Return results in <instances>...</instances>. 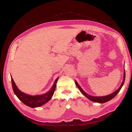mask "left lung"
<instances>
[{"instance_id":"8db88e82","label":"left lung","mask_w":132,"mask_h":132,"mask_svg":"<svg viewBox=\"0 0 132 132\" xmlns=\"http://www.w3.org/2000/svg\"><path fill=\"white\" fill-rule=\"evenodd\" d=\"M125 76H126V74H125V71L124 72V77H123V82L122 83L121 85L120 86V87H119V89L116 91L115 92H114L113 93L109 95H107V96H101V97H95V96H91L88 95L87 94H86L85 92L82 89L81 87L77 83V81H75V84L77 86V87L79 88V89L80 90V91L82 93V94L85 95V96L88 98L89 100H90L91 101H94V102H98V103H104V102H107L109 101L110 100H111V99H112L113 98H114L117 95V94L119 93V91H120V90L121 89L122 86L124 84V82H125Z\"/></svg>"}]
</instances>
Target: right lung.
Segmentation results:
<instances>
[{"mask_svg": "<svg viewBox=\"0 0 132 132\" xmlns=\"http://www.w3.org/2000/svg\"><path fill=\"white\" fill-rule=\"evenodd\" d=\"M58 79V78L55 80L52 87L50 91L45 94L39 96H31L22 93V92L18 89L12 77L11 84L14 93L16 95V96L20 100H21L22 102H23L27 106H29L32 108H35L41 106L50 100V99L52 97V95L54 94Z\"/></svg>", "mask_w": 132, "mask_h": 132, "instance_id": "right-lung-1", "label": "right lung"}]
</instances>
